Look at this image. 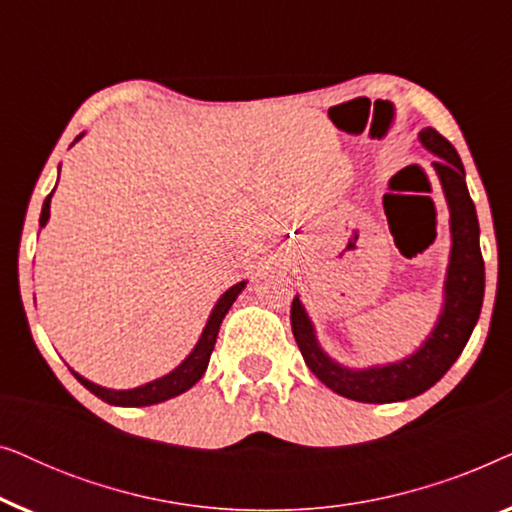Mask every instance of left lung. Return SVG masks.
Here are the masks:
<instances>
[{"label": "left lung", "instance_id": "1", "mask_svg": "<svg viewBox=\"0 0 512 512\" xmlns=\"http://www.w3.org/2000/svg\"><path fill=\"white\" fill-rule=\"evenodd\" d=\"M422 142L438 160L433 163L450 207L452 251L445 279V305L429 338L408 359L373 368H345L328 359L314 338L312 321L298 296L291 303V328L307 368L335 394L361 403L408 401L431 389L464 352L478 324L485 296V261L480 254V226L466 188V172L454 146L438 130L424 128Z\"/></svg>", "mask_w": 512, "mask_h": 512}]
</instances>
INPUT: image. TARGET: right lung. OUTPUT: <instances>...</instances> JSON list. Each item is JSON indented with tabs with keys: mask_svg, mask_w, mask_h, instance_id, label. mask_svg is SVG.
I'll return each mask as SVG.
<instances>
[{
	"mask_svg": "<svg viewBox=\"0 0 512 512\" xmlns=\"http://www.w3.org/2000/svg\"><path fill=\"white\" fill-rule=\"evenodd\" d=\"M79 139H81V135L76 137L74 142H79ZM51 195H48V198L44 200V207H41V219H39L41 226H46L48 216H51ZM244 286H247V282H240V284L230 286V289L223 293V296L219 298V303L214 305L212 314H209L207 326L200 335L198 345H195V349L186 356L184 363L174 368L170 375H165V377H160V380H153L149 384H144V387L128 389V391L104 389V387H100V384L90 382V380H86V377H81L79 373H74V370H72L74 377L90 391V394L102 398V401L109 403V405H121V408H142V405H156V403L167 401V398L184 394V391L191 389L193 384L198 382L202 375H205L209 356H212V352H214L216 335H219L221 321L228 314L230 305L235 303V298L240 296V291L244 289Z\"/></svg>",
	"mask_w": 512,
	"mask_h": 512,
	"instance_id": "1",
	"label": "right lung"
}]
</instances>
